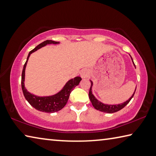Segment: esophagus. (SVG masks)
<instances>
[{
    "instance_id": "34e87169",
    "label": "esophagus",
    "mask_w": 156,
    "mask_h": 156,
    "mask_svg": "<svg viewBox=\"0 0 156 156\" xmlns=\"http://www.w3.org/2000/svg\"><path fill=\"white\" fill-rule=\"evenodd\" d=\"M88 76H89L88 72H87V71H86V70H83V71H81V73H80V76H81V78H87V77H88Z\"/></svg>"
}]
</instances>
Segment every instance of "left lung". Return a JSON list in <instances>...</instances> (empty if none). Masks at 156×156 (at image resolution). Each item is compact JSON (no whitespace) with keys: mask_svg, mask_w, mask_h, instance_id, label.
Wrapping results in <instances>:
<instances>
[{"mask_svg":"<svg viewBox=\"0 0 156 156\" xmlns=\"http://www.w3.org/2000/svg\"><path fill=\"white\" fill-rule=\"evenodd\" d=\"M131 57V56H130ZM131 59H132V61L133 64H134V66L135 65V63L134 62L133 60V58L131 57ZM136 68V67H135ZM91 82V87L90 89V91H89V97H90V99L91 102V104L94 107L95 109H96L97 110H99L101 111V112H106V113H114V112H117V111H119L120 110H122V108H123L125 107L126 105L128 103L130 102V101L132 99V98L133 97V96H134V94H133V96L130 97L128 101H126L123 103H122V104H118V105H107V104H104V103H102L101 102H100L99 101H98L96 98L94 97V96L92 94V92H91V87H92V85H93V83ZM136 90V89H135Z\"/></svg>","mask_w":156,"mask_h":156,"instance_id":"obj_1","label":"left lung"}]
</instances>
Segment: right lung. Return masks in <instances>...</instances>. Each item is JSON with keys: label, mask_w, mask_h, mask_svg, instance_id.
Returning a JSON list of instances; mask_svg holds the SVG:
<instances>
[{"label": "right lung", "mask_w": 156, "mask_h": 156, "mask_svg": "<svg viewBox=\"0 0 156 156\" xmlns=\"http://www.w3.org/2000/svg\"><path fill=\"white\" fill-rule=\"evenodd\" d=\"M59 42L52 40H46L44 41V42L39 44L38 46H37L33 50L30 51V53L27 58V60L23 66V71H22V75H21V88L22 91H23V95L26 98V99L28 101V102L36 110L41 112H47V113H53L58 112V111L60 110L65 107V105L67 103L68 99L69 98V95L73 90V89L76 87V86L78 85L79 83L82 80L80 77H76L73 79H71L69 80L65 85L64 88L60 92H58L56 94L51 96H44V97H40V96H34L32 94L29 93L26 89L24 87V78H25V69H26V66L28 62V58L31 53L33 52L38 50L39 48H41L44 46L47 45V44H56Z\"/></svg>", "instance_id": "1"}]
</instances>
